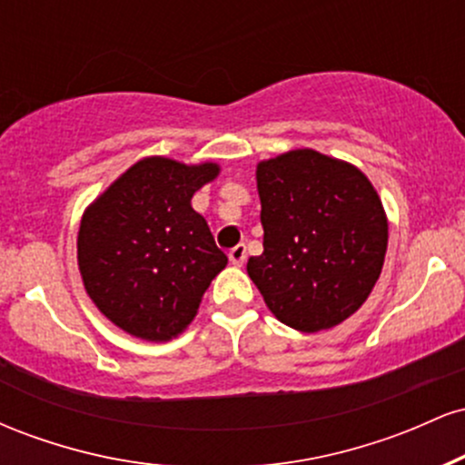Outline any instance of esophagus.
<instances>
[{
	"label": "esophagus",
	"mask_w": 465,
	"mask_h": 465,
	"mask_svg": "<svg viewBox=\"0 0 465 465\" xmlns=\"http://www.w3.org/2000/svg\"><path fill=\"white\" fill-rule=\"evenodd\" d=\"M229 260H232L233 266H242L244 260H247V247L244 244H236L233 249H229Z\"/></svg>",
	"instance_id": "obj_1"
}]
</instances>
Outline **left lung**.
<instances>
[{"label":"left lung","mask_w":465,"mask_h":465,"mask_svg":"<svg viewBox=\"0 0 465 465\" xmlns=\"http://www.w3.org/2000/svg\"><path fill=\"white\" fill-rule=\"evenodd\" d=\"M262 255L247 273L269 311L300 332L351 317L381 277L389 223L371 181L343 159L295 148L255 168Z\"/></svg>","instance_id":"left-lung-1"}]
</instances>
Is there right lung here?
Segmentation results:
<instances>
[{
  "label": "right lung",
  "mask_w": 465,
  "mask_h": 465,
  "mask_svg": "<svg viewBox=\"0 0 465 465\" xmlns=\"http://www.w3.org/2000/svg\"><path fill=\"white\" fill-rule=\"evenodd\" d=\"M221 174L214 162L143 157L84 210L78 271L111 323L163 343L194 322L212 280L227 266L192 196Z\"/></svg>",
  "instance_id": "obj_1"
}]
</instances>
